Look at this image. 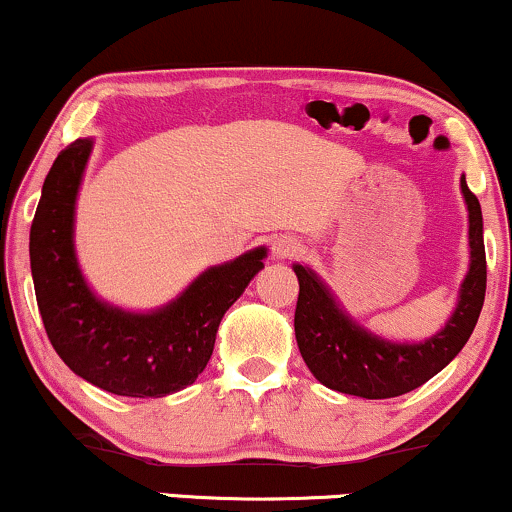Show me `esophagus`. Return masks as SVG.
Masks as SVG:
<instances>
[{"label":"esophagus","instance_id":"34e87169","mask_svg":"<svg viewBox=\"0 0 512 512\" xmlns=\"http://www.w3.org/2000/svg\"><path fill=\"white\" fill-rule=\"evenodd\" d=\"M300 252V243L295 241L293 236H278L274 243H271V255L276 260H286V257H295Z\"/></svg>","mask_w":512,"mask_h":512}]
</instances>
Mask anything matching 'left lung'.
<instances>
[{
  "instance_id": "8db88e82",
  "label": "left lung",
  "mask_w": 512,
  "mask_h": 512,
  "mask_svg": "<svg viewBox=\"0 0 512 512\" xmlns=\"http://www.w3.org/2000/svg\"><path fill=\"white\" fill-rule=\"evenodd\" d=\"M468 205L470 269L461 283L451 319L423 342H390L368 333L335 302L331 290L309 267L295 264L300 295L295 307V338L314 378L335 392L364 399H390L428 383L461 352L480 319L487 290V257L482 208L461 177Z\"/></svg>"
}]
</instances>
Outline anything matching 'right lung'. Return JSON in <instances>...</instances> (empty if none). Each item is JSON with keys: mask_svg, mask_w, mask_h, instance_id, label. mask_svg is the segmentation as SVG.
<instances>
[{"mask_svg": "<svg viewBox=\"0 0 512 512\" xmlns=\"http://www.w3.org/2000/svg\"><path fill=\"white\" fill-rule=\"evenodd\" d=\"M92 139L63 148L30 226V269L44 331L75 375L120 397H165L203 373L226 309L264 267L267 248L203 271L165 307L125 312L99 300L77 264L75 200Z\"/></svg>", "mask_w": 512, "mask_h": 512, "instance_id": "add662e5", "label": "right lung"}]
</instances>
